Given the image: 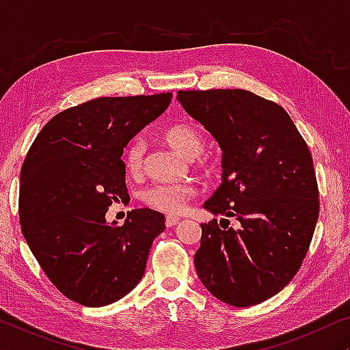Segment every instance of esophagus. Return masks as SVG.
I'll list each match as a JSON object with an SVG mask.
<instances>
[{"mask_svg":"<svg viewBox=\"0 0 350 350\" xmlns=\"http://www.w3.org/2000/svg\"><path fill=\"white\" fill-rule=\"evenodd\" d=\"M178 221H180V217H167L165 218V226L172 228V226H175V224Z\"/></svg>","mask_w":350,"mask_h":350,"instance_id":"34e87169","label":"esophagus"}]
</instances>
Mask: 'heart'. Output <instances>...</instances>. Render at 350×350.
<instances>
[{"instance_id":"b5f03b06","label":"heart","mask_w":350,"mask_h":350,"mask_svg":"<svg viewBox=\"0 0 350 350\" xmlns=\"http://www.w3.org/2000/svg\"><path fill=\"white\" fill-rule=\"evenodd\" d=\"M164 140L172 150L180 156L198 157L204 150V137L189 126H174L164 132ZM143 146L142 140L132 142L124 154V165L127 172L137 174L142 169L143 162ZM194 196V188L188 183L180 185H151L142 193L143 202L150 207L164 213H180L185 208L186 200Z\"/></svg>"}]
</instances>
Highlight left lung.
Listing matches in <instances>:
<instances>
[{"label":"left lung","instance_id":"1","mask_svg":"<svg viewBox=\"0 0 350 350\" xmlns=\"http://www.w3.org/2000/svg\"><path fill=\"white\" fill-rule=\"evenodd\" d=\"M185 111L221 148V185L204 202L239 228L202 223L194 266L223 303L248 308L279 293L301 267L319 218L312 156L284 108L242 89L178 90Z\"/></svg>","mask_w":350,"mask_h":350}]
</instances>
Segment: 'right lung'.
Listing matches in <instances>:
<instances>
[{"mask_svg":"<svg viewBox=\"0 0 350 350\" xmlns=\"http://www.w3.org/2000/svg\"><path fill=\"white\" fill-rule=\"evenodd\" d=\"M170 102L172 92L89 100L55 114L28 151L18 198L22 234L49 280L76 303L111 304L145 274L164 215L135 208L122 226L105 215L127 196L124 148Z\"/></svg>","mask_w":350,"mask_h":350,"instance_id":"add662e5","label":"right lung"}]
</instances>
